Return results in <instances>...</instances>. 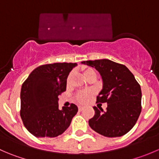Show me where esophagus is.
<instances>
[{"instance_id":"obj_1","label":"esophagus","mask_w":159,"mask_h":159,"mask_svg":"<svg viewBox=\"0 0 159 159\" xmlns=\"http://www.w3.org/2000/svg\"><path fill=\"white\" fill-rule=\"evenodd\" d=\"M84 107H82V106H79L78 107V110H79V111H82L83 110H84Z\"/></svg>"}]
</instances>
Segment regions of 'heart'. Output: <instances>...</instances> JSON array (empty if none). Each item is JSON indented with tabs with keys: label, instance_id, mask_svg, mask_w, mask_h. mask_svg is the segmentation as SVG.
<instances>
[{
	"label": "heart",
	"instance_id": "heart-1",
	"mask_svg": "<svg viewBox=\"0 0 159 159\" xmlns=\"http://www.w3.org/2000/svg\"><path fill=\"white\" fill-rule=\"evenodd\" d=\"M92 72H94L91 68H84L83 69V75L85 78H87L88 76L91 74ZM70 78H71V74H70L68 77V79H67V82L69 83ZM94 90H84V91H78V93H76L75 94V99H76L77 102L80 104H86L89 102L91 99L92 96L94 95Z\"/></svg>",
	"mask_w": 159,
	"mask_h": 159
}]
</instances>
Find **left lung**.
Returning <instances> with one entry per match:
<instances>
[{
	"label": "left lung",
	"mask_w": 159,
	"mask_h": 159,
	"mask_svg": "<svg viewBox=\"0 0 159 159\" xmlns=\"http://www.w3.org/2000/svg\"><path fill=\"white\" fill-rule=\"evenodd\" d=\"M82 64L98 70L103 89L97 102L107 103L106 111L93 107L94 115L89 119L90 127L105 137H120L134 127L142 111V90L133 74L124 65L108 59L84 61Z\"/></svg>",
	"instance_id": "8db88e82"
}]
</instances>
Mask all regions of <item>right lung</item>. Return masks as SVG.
<instances>
[{
	"mask_svg": "<svg viewBox=\"0 0 159 159\" xmlns=\"http://www.w3.org/2000/svg\"><path fill=\"white\" fill-rule=\"evenodd\" d=\"M76 63H54L35 68L24 81L20 115L25 128L38 138H54L70 126L78 107L58 108V96L66 91L67 78Z\"/></svg>",
	"mask_w": 159,
	"mask_h": 159,
	"instance_id": "add662e5",
	"label": "right lung"
}]
</instances>
